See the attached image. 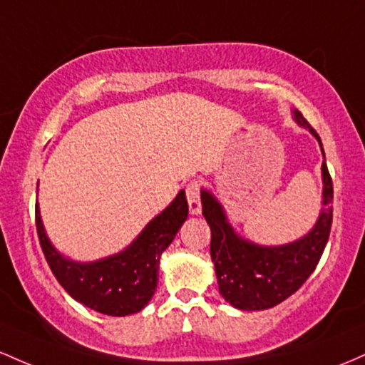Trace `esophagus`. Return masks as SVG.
I'll list each match as a JSON object with an SVG mask.
<instances>
[{
  "instance_id": "esophagus-1",
  "label": "esophagus",
  "mask_w": 365,
  "mask_h": 365,
  "mask_svg": "<svg viewBox=\"0 0 365 365\" xmlns=\"http://www.w3.org/2000/svg\"><path fill=\"white\" fill-rule=\"evenodd\" d=\"M200 186L198 181H190L186 184V198L190 203V212L193 215H198L202 212V200H200Z\"/></svg>"
}]
</instances>
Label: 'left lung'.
<instances>
[{
	"instance_id": "1",
	"label": "left lung",
	"mask_w": 365,
	"mask_h": 365,
	"mask_svg": "<svg viewBox=\"0 0 365 365\" xmlns=\"http://www.w3.org/2000/svg\"><path fill=\"white\" fill-rule=\"evenodd\" d=\"M294 120L322 143L312 125L298 110ZM324 153V150H322ZM322 210L312 231L284 247H259L241 240L229 226L219 202L202 191V210L210 226V257L215 265L220 294L241 310H264L276 307L300 289L315 271L333 224V179L322 163Z\"/></svg>"
}]
</instances>
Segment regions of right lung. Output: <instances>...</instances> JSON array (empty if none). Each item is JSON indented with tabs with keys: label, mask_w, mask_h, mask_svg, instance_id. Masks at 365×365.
Wrapping results in <instances>:
<instances>
[{
	"label": "right lung",
	"mask_w": 365,
	"mask_h": 365,
	"mask_svg": "<svg viewBox=\"0 0 365 365\" xmlns=\"http://www.w3.org/2000/svg\"><path fill=\"white\" fill-rule=\"evenodd\" d=\"M186 217L187 202L181 191L129 248L91 264H76L53 248L44 232L38 207L36 229L48 265L65 292L96 312L124 317L145 309L155 294L162 252L172 243Z\"/></svg>",
	"instance_id": "add662e5"
}]
</instances>
